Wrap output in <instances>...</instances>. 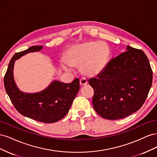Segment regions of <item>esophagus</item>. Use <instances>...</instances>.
<instances>
[{"label": "esophagus", "mask_w": 157, "mask_h": 157, "mask_svg": "<svg viewBox=\"0 0 157 157\" xmlns=\"http://www.w3.org/2000/svg\"><path fill=\"white\" fill-rule=\"evenodd\" d=\"M80 86H86V85L88 84V81L84 78H81L80 80Z\"/></svg>", "instance_id": "obj_1"}]
</instances>
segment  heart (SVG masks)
<instances>
[{
  "mask_svg": "<svg viewBox=\"0 0 157 157\" xmlns=\"http://www.w3.org/2000/svg\"><path fill=\"white\" fill-rule=\"evenodd\" d=\"M111 58L109 46L103 42L87 41L75 44L67 49L61 65L66 71L78 67L88 77H96L104 72Z\"/></svg>",
  "mask_w": 157,
  "mask_h": 157,
  "instance_id": "1",
  "label": "heart"
}]
</instances>
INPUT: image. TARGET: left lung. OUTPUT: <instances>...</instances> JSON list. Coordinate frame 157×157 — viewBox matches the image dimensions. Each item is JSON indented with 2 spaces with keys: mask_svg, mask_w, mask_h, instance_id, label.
Listing matches in <instances>:
<instances>
[{
  "mask_svg": "<svg viewBox=\"0 0 157 157\" xmlns=\"http://www.w3.org/2000/svg\"><path fill=\"white\" fill-rule=\"evenodd\" d=\"M152 81L153 71L145 54L127 46L126 52L111 59L103 73L89 80L95 111L108 120L130 115L143 105Z\"/></svg>",
  "mask_w": 157,
  "mask_h": 157,
  "instance_id": "8db88e82",
  "label": "left lung"
}]
</instances>
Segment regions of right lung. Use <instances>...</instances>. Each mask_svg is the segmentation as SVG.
<instances>
[{"label":"right lung","mask_w":157,"mask_h":157,"mask_svg":"<svg viewBox=\"0 0 157 157\" xmlns=\"http://www.w3.org/2000/svg\"><path fill=\"white\" fill-rule=\"evenodd\" d=\"M42 46H33L14 54L8 65L4 78L6 92L13 106L22 115L44 123L58 122L69 112L80 89L79 79L71 83L54 80L44 90L36 93H25L18 88L13 77L16 60L31 52H39Z\"/></svg>","instance_id":"obj_1"}]
</instances>
